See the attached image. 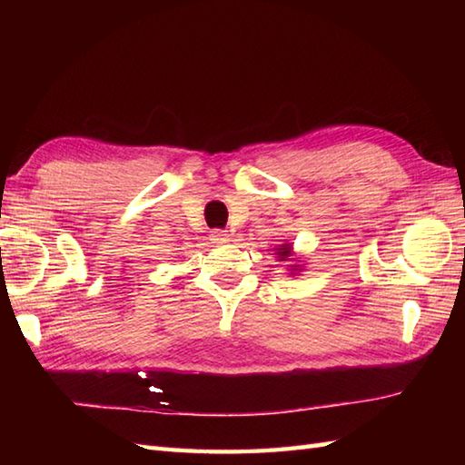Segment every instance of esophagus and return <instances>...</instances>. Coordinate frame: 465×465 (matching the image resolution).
<instances>
[{
	"mask_svg": "<svg viewBox=\"0 0 465 465\" xmlns=\"http://www.w3.org/2000/svg\"><path fill=\"white\" fill-rule=\"evenodd\" d=\"M212 240L215 242V243H227L232 240V235L227 233V230H213L212 232Z\"/></svg>",
	"mask_w": 465,
	"mask_h": 465,
	"instance_id": "esophagus-1",
	"label": "esophagus"
}]
</instances>
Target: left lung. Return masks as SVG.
Returning <instances> with one entry per match:
<instances>
[{"label":"left lung","instance_id":"left-lung-1","mask_svg":"<svg viewBox=\"0 0 465 465\" xmlns=\"http://www.w3.org/2000/svg\"><path fill=\"white\" fill-rule=\"evenodd\" d=\"M275 255H278L280 262H293L292 258V245L290 243H283V245H278V252H275ZM298 270V265H293L292 272Z\"/></svg>","mask_w":465,"mask_h":465}]
</instances>
